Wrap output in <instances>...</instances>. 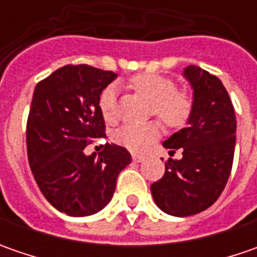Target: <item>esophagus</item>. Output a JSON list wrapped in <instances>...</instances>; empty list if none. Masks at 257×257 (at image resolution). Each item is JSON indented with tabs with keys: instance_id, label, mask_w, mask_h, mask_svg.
I'll list each match as a JSON object with an SVG mask.
<instances>
[{
	"instance_id": "obj_1",
	"label": "esophagus",
	"mask_w": 257,
	"mask_h": 257,
	"mask_svg": "<svg viewBox=\"0 0 257 257\" xmlns=\"http://www.w3.org/2000/svg\"><path fill=\"white\" fill-rule=\"evenodd\" d=\"M133 160H134V162H137V163H139V162H143L144 156H142V154H136V153H134L133 154Z\"/></svg>"
}]
</instances>
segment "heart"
<instances>
[{"mask_svg": "<svg viewBox=\"0 0 257 257\" xmlns=\"http://www.w3.org/2000/svg\"><path fill=\"white\" fill-rule=\"evenodd\" d=\"M134 88L153 101L152 113L157 114L170 127H182L193 113V95L186 90H176L174 81L159 74L144 73L130 80ZM117 90L105 87L98 98V107L105 121L115 117ZM162 134V124L149 121L143 124H124L115 132V142L133 152H144Z\"/></svg>", "mask_w": 257, "mask_h": 257, "instance_id": "heart-1", "label": "heart"}]
</instances>
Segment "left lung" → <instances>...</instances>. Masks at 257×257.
<instances>
[{
	"mask_svg": "<svg viewBox=\"0 0 257 257\" xmlns=\"http://www.w3.org/2000/svg\"><path fill=\"white\" fill-rule=\"evenodd\" d=\"M184 77L193 87V113L189 125L163 143L182 152L169 159L164 176L152 184L156 204L172 216L186 217L209 209L222 194L232 172L236 144V115L222 81L197 65Z\"/></svg>",
	"mask_w": 257,
	"mask_h": 257,
	"instance_id": "obj_1",
	"label": "left lung"
}]
</instances>
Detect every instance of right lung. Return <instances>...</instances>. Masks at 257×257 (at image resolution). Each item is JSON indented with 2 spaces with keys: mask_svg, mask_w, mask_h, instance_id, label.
<instances>
[{
  "mask_svg": "<svg viewBox=\"0 0 257 257\" xmlns=\"http://www.w3.org/2000/svg\"><path fill=\"white\" fill-rule=\"evenodd\" d=\"M115 77L68 64L35 85L27 120L28 162L45 199L68 216L100 212L113 197L118 173L132 163L127 149L113 143L84 154L87 144L105 137L98 98Z\"/></svg>",
  "mask_w": 257,
  "mask_h": 257,
  "instance_id": "1",
  "label": "right lung"
}]
</instances>
